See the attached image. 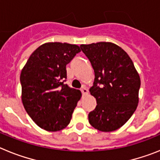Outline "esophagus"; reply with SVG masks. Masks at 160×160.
I'll return each instance as SVG.
<instances>
[{
  "instance_id": "34e87169",
  "label": "esophagus",
  "mask_w": 160,
  "mask_h": 160,
  "mask_svg": "<svg viewBox=\"0 0 160 160\" xmlns=\"http://www.w3.org/2000/svg\"><path fill=\"white\" fill-rule=\"evenodd\" d=\"M81 91H82V93L83 95H86V94H88V89H87V87H83L81 89Z\"/></svg>"
}]
</instances>
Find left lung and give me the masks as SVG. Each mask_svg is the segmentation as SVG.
Instances as JSON below:
<instances>
[{"label": "left lung", "mask_w": 160, "mask_h": 160, "mask_svg": "<svg viewBox=\"0 0 160 160\" xmlns=\"http://www.w3.org/2000/svg\"><path fill=\"white\" fill-rule=\"evenodd\" d=\"M80 48L90 60L95 76L90 92L97 106L89 113V122L103 132L116 131L138 107L140 77L129 55L112 42L81 45Z\"/></svg>", "instance_id": "obj_1"}]
</instances>
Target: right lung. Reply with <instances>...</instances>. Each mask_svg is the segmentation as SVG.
<instances>
[{
  "label": "right lung",
  "instance_id": "1",
  "mask_svg": "<svg viewBox=\"0 0 160 160\" xmlns=\"http://www.w3.org/2000/svg\"><path fill=\"white\" fill-rule=\"evenodd\" d=\"M80 51L77 45L47 42L33 51L22 69V103L42 129L58 131L70 123L82 93L65 83L66 66Z\"/></svg>",
  "mask_w": 160,
  "mask_h": 160
}]
</instances>
